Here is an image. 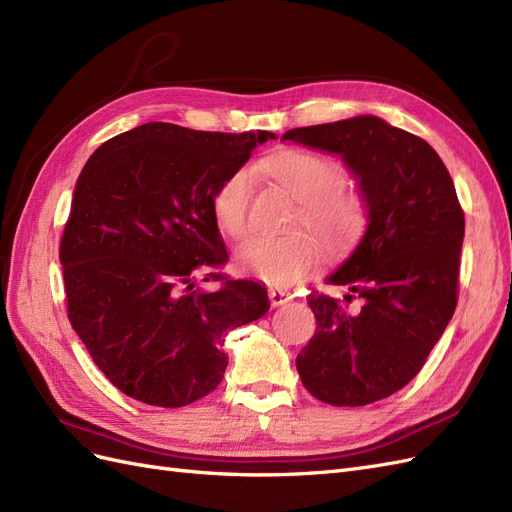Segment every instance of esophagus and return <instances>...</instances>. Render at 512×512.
<instances>
[{
    "mask_svg": "<svg viewBox=\"0 0 512 512\" xmlns=\"http://www.w3.org/2000/svg\"><path fill=\"white\" fill-rule=\"evenodd\" d=\"M290 299H292V292L282 290V288H269V301H271L273 307L284 305V303H288Z\"/></svg>",
    "mask_w": 512,
    "mask_h": 512,
    "instance_id": "1",
    "label": "esophagus"
}]
</instances>
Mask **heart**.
<instances>
[{"mask_svg": "<svg viewBox=\"0 0 512 512\" xmlns=\"http://www.w3.org/2000/svg\"><path fill=\"white\" fill-rule=\"evenodd\" d=\"M269 175L299 200L292 228H309L331 256L350 252L369 224L367 200L346 188L342 162L314 151H282L265 162ZM252 170L235 168L211 196L213 220L226 237L241 241L252 228ZM322 258L320 243L307 232L254 237L239 250L241 267L269 286H290L312 273Z\"/></svg>", "mask_w": 512, "mask_h": 512, "instance_id": "obj_1", "label": "heart"}]
</instances>
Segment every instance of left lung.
I'll return each instance as SVG.
<instances>
[{"mask_svg": "<svg viewBox=\"0 0 512 512\" xmlns=\"http://www.w3.org/2000/svg\"><path fill=\"white\" fill-rule=\"evenodd\" d=\"M282 141L339 153L359 179L369 226L329 284L312 290L316 333L297 356L305 389L331 406H365L397 393L423 369L457 307L466 218L451 175L421 136L363 115L288 130Z\"/></svg>", "mask_w": 512, "mask_h": 512, "instance_id": "1", "label": "left lung"}]
</instances>
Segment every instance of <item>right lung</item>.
Masks as SVG:
<instances>
[{"instance_id": "add662e5", "label": "right lung", "mask_w": 512, "mask_h": 512, "mask_svg": "<svg viewBox=\"0 0 512 512\" xmlns=\"http://www.w3.org/2000/svg\"><path fill=\"white\" fill-rule=\"evenodd\" d=\"M267 138L151 121L87 160L59 243L68 318L128 397L181 408L209 395L228 365V331L269 312L265 286L222 273L211 211L215 188Z\"/></svg>"}]
</instances>
